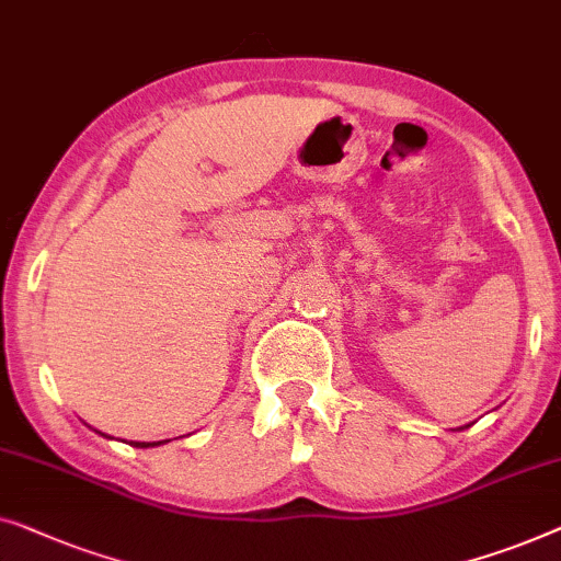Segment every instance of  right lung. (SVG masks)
<instances>
[{
    "label": "right lung",
    "instance_id": "1",
    "mask_svg": "<svg viewBox=\"0 0 561 561\" xmlns=\"http://www.w3.org/2000/svg\"><path fill=\"white\" fill-rule=\"evenodd\" d=\"M137 447H152V445H160V442H134Z\"/></svg>",
    "mask_w": 561,
    "mask_h": 561
}]
</instances>
